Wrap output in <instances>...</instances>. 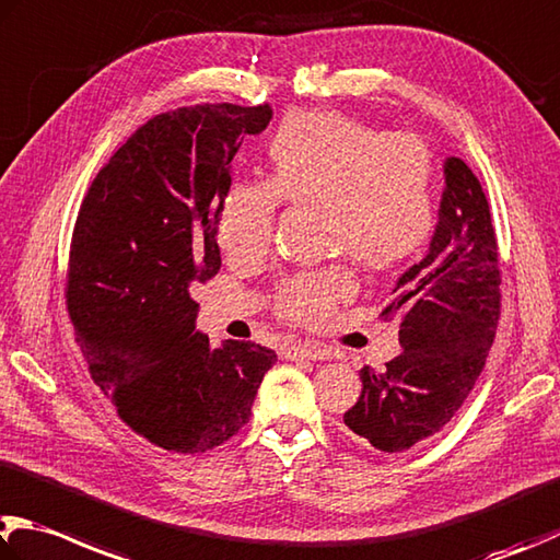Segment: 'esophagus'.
Listing matches in <instances>:
<instances>
[{"mask_svg": "<svg viewBox=\"0 0 560 560\" xmlns=\"http://www.w3.org/2000/svg\"><path fill=\"white\" fill-rule=\"evenodd\" d=\"M283 354L287 358H303V360H330L332 352L328 348H323V345H315V342H291L289 348H283Z\"/></svg>", "mask_w": 560, "mask_h": 560, "instance_id": "1", "label": "esophagus"}]
</instances>
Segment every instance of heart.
<instances>
[{
  "instance_id": "heart-1",
  "label": "heart",
  "mask_w": 560,
  "mask_h": 560,
  "mask_svg": "<svg viewBox=\"0 0 560 560\" xmlns=\"http://www.w3.org/2000/svg\"><path fill=\"white\" fill-rule=\"evenodd\" d=\"M267 164V183H235L222 198L218 242L232 261L267 257L281 202L320 208L325 249L370 269H399L429 245L435 168L429 144L416 135H384L342 112H293L271 135ZM352 289L354 277L342 264L293 273L273 291V311L315 328Z\"/></svg>"
}]
</instances>
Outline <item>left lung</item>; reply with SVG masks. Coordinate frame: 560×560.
<instances>
[{"instance_id":"8db88e82","label":"left lung","mask_w":560,"mask_h":560,"mask_svg":"<svg viewBox=\"0 0 560 560\" xmlns=\"http://www.w3.org/2000/svg\"><path fill=\"white\" fill-rule=\"evenodd\" d=\"M485 190L460 159L445 161L441 218L380 313L399 323L401 352L364 368L362 396L345 413L360 443L404 453L439 433L480 377L502 308V271Z\"/></svg>"}]
</instances>
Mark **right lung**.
I'll return each mask as SVG.
<instances>
[{
    "label": "right lung",
    "instance_id": "add662e5",
    "mask_svg": "<svg viewBox=\"0 0 560 560\" xmlns=\"http://www.w3.org/2000/svg\"><path fill=\"white\" fill-rule=\"evenodd\" d=\"M269 105H192L141 125L80 202L66 308L90 377L131 431L192 455L232 439L277 352L196 332L190 289L220 269L218 215L242 139Z\"/></svg>",
    "mask_w": 560,
    "mask_h": 560
}]
</instances>
